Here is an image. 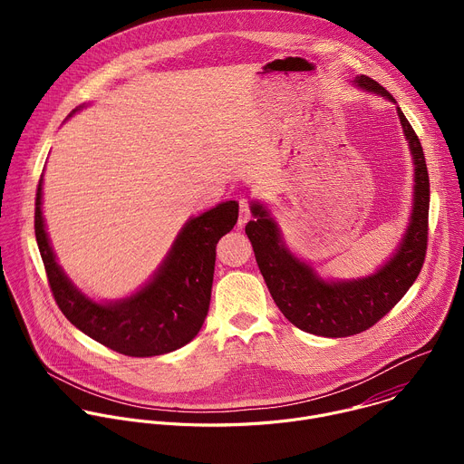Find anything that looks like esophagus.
Masks as SVG:
<instances>
[{
    "label": "esophagus",
    "instance_id": "esophagus-1",
    "mask_svg": "<svg viewBox=\"0 0 464 464\" xmlns=\"http://www.w3.org/2000/svg\"><path fill=\"white\" fill-rule=\"evenodd\" d=\"M240 217H238V226L242 227L247 220H249V217H251V208H249V200L247 198H240Z\"/></svg>",
    "mask_w": 464,
    "mask_h": 464
}]
</instances>
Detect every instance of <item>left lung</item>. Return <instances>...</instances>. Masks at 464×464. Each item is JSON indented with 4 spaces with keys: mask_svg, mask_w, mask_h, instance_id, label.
Listing matches in <instances>:
<instances>
[{
    "mask_svg": "<svg viewBox=\"0 0 464 464\" xmlns=\"http://www.w3.org/2000/svg\"><path fill=\"white\" fill-rule=\"evenodd\" d=\"M354 84L396 104L385 88L365 75L356 77ZM396 113L413 158V208L402 240L374 274L351 281L323 279L308 262L290 251L270 209L260 202H251L253 220L247 222L246 235L258 270L279 310L304 333L323 338H347L363 333L406 295L422 270L430 213L428 167L415 130L399 106Z\"/></svg>",
    "mask_w": 464,
    "mask_h": 464,
    "instance_id": "left-lung-1",
    "label": "left lung"
}]
</instances>
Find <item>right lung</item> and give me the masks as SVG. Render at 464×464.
<instances>
[{
    "instance_id": "right-lung-1",
    "label": "right lung",
    "mask_w": 464,
    "mask_h": 464,
    "mask_svg": "<svg viewBox=\"0 0 464 464\" xmlns=\"http://www.w3.org/2000/svg\"><path fill=\"white\" fill-rule=\"evenodd\" d=\"M42 185L44 176L36 190V242L54 301L72 324L104 347L134 358L172 353L200 333L211 301L217 244L238 220L235 200L188 218L160 268L136 294L99 303L82 294L56 262L42 215Z\"/></svg>"
}]
</instances>
